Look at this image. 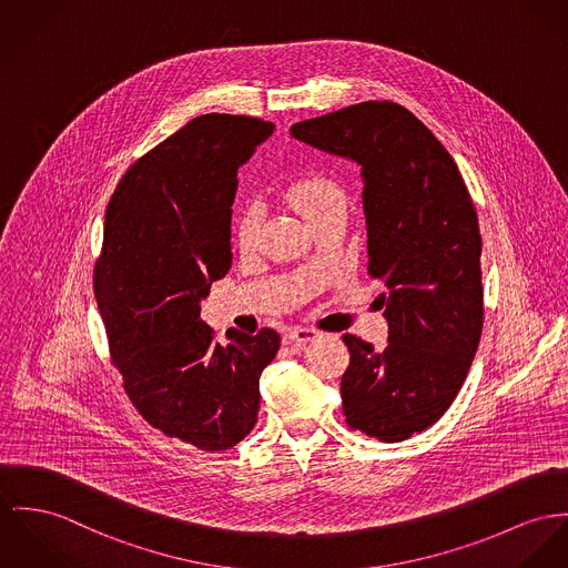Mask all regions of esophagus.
Returning a JSON list of instances; mask_svg holds the SVG:
<instances>
[{"mask_svg":"<svg viewBox=\"0 0 568 568\" xmlns=\"http://www.w3.org/2000/svg\"><path fill=\"white\" fill-rule=\"evenodd\" d=\"M315 337H317V333L313 328H305V326H294V328H290L285 333V339L287 342H296V344H306V342H311Z\"/></svg>","mask_w":568,"mask_h":568,"instance_id":"obj_1","label":"esophagus"}]
</instances>
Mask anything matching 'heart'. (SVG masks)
I'll list each match as a JSON object with an SVG mask.
<instances>
[{
  "mask_svg": "<svg viewBox=\"0 0 568 568\" xmlns=\"http://www.w3.org/2000/svg\"><path fill=\"white\" fill-rule=\"evenodd\" d=\"M290 203L305 216L308 222L335 207H346V196L339 183L328 175L311 173V175L296 179L287 187ZM262 214L257 205L242 207L233 219V244L237 251L248 253L257 244Z\"/></svg>",
  "mask_w": 568,
  "mask_h": 568,
  "instance_id": "heart-1",
  "label": "heart"
}]
</instances>
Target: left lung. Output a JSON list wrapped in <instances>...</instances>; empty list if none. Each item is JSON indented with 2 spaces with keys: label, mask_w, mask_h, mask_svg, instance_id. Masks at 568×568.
<instances>
[{
  "label": "left lung",
  "mask_w": 568,
  "mask_h": 568,
  "mask_svg": "<svg viewBox=\"0 0 568 568\" xmlns=\"http://www.w3.org/2000/svg\"><path fill=\"white\" fill-rule=\"evenodd\" d=\"M290 131L361 164L367 274L389 290L381 296L387 348L344 335L346 424L383 443L424 433L456 399L480 344L481 235L465 179L437 135L393 101H363Z\"/></svg>",
  "instance_id": "obj_1"
}]
</instances>
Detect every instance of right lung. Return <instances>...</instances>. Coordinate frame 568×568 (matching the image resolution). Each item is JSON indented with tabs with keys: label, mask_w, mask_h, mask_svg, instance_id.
<instances>
[{
	"label": "right lung",
	"mask_w": 568,
	"mask_h": 568,
	"mask_svg": "<svg viewBox=\"0 0 568 568\" xmlns=\"http://www.w3.org/2000/svg\"><path fill=\"white\" fill-rule=\"evenodd\" d=\"M274 125L203 114L138 158L105 212L94 298L112 365L144 422L169 438L220 452L260 413V376L276 356L272 328L226 331L201 320V298L231 267L237 169Z\"/></svg>",
	"instance_id": "right-lung-1"
}]
</instances>
